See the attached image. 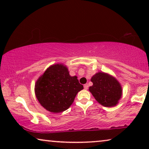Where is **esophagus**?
<instances>
[{
	"label": "esophagus",
	"instance_id": "34e87169",
	"mask_svg": "<svg viewBox=\"0 0 149 149\" xmlns=\"http://www.w3.org/2000/svg\"><path fill=\"white\" fill-rule=\"evenodd\" d=\"M84 89H88V85H87V84H85V85H84Z\"/></svg>",
	"mask_w": 149,
	"mask_h": 149
}]
</instances>
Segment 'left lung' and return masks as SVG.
<instances>
[{
  "instance_id": "8db88e82",
  "label": "left lung",
  "mask_w": 149,
  "mask_h": 149,
  "mask_svg": "<svg viewBox=\"0 0 149 149\" xmlns=\"http://www.w3.org/2000/svg\"><path fill=\"white\" fill-rule=\"evenodd\" d=\"M92 86L89 91L97 102L105 107H115L119 103L123 93L122 87L117 79L112 75L98 72L91 77Z\"/></svg>"
}]
</instances>
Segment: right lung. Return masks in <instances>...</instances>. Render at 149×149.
<instances>
[{"label": "right lung", "mask_w": 149, "mask_h": 149, "mask_svg": "<svg viewBox=\"0 0 149 149\" xmlns=\"http://www.w3.org/2000/svg\"><path fill=\"white\" fill-rule=\"evenodd\" d=\"M83 89L77 76L71 77L66 66L52 65L36 81L34 92L40 105L47 111L59 113L66 111Z\"/></svg>", "instance_id": "right-lung-1"}]
</instances>
